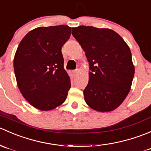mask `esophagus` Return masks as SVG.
Instances as JSON below:
<instances>
[{
	"label": "esophagus",
	"mask_w": 151,
	"mask_h": 151,
	"mask_svg": "<svg viewBox=\"0 0 151 151\" xmlns=\"http://www.w3.org/2000/svg\"><path fill=\"white\" fill-rule=\"evenodd\" d=\"M78 73V70H73V74L74 76H77Z\"/></svg>",
	"instance_id": "esophagus-1"
}]
</instances>
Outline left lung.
Here are the masks:
<instances>
[{
  "label": "left lung",
  "instance_id": "1",
  "mask_svg": "<svg viewBox=\"0 0 151 151\" xmlns=\"http://www.w3.org/2000/svg\"><path fill=\"white\" fill-rule=\"evenodd\" d=\"M72 34L84 50L89 70L84 100L92 109L108 112L126 99L134 76L129 47L117 33L109 28L81 25Z\"/></svg>",
  "mask_w": 151,
  "mask_h": 151
}]
</instances>
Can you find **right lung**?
<instances>
[{
	"label": "right lung",
	"instance_id": "add662e5",
	"mask_svg": "<svg viewBox=\"0 0 151 151\" xmlns=\"http://www.w3.org/2000/svg\"><path fill=\"white\" fill-rule=\"evenodd\" d=\"M71 34L66 25L38 27L19 44L14 58L17 86L24 98L42 111L63 104L70 88L62 47Z\"/></svg>",
	"mask_w": 151,
	"mask_h": 151
}]
</instances>
